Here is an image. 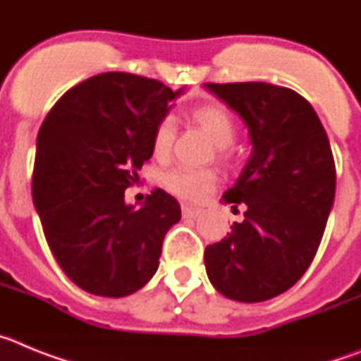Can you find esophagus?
Wrapping results in <instances>:
<instances>
[{"instance_id": "obj_1", "label": "esophagus", "mask_w": 361, "mask_h": 361, "mask_svg": "<svg viewBox=\"0 0 361 361\" xmlns=\"http://www.w3.org/2000/svg\"><path fill=\"white\" fill-rule=\"evenodd\" d=\"M202 213V209L193 208V206H183V216L184 219H197Z\"/></svg>"}]
</instances>
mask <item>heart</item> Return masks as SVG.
I'll list each match as a JSON object with an SVG mask.
<instances>
[{"mask_svg": "<svg viewBox=\"0 0 361 361\" xmlns=\"http://www.w3.org/2000/svg\"><path fill=\"white\" fill-rule=\"evenodd\" d=\"M191 121L200 126L208 133L209 139L219 146V155L226 159L228 148L235 137V123L229 116L228 110L219 104H202L190 111ZM175 137V124L171 117H164L159 121L153 128L152 135V149L157 159L168 157L171 149V142ZM161 183L166 190L180 197L184 200H202L213 190L216 183V173L212 168H186V166H177L171 170L164 171L161 177Z\"/></svg>", "mask_w": 361, "mask_h": 361, "instance_id": "1", "label": "heart"}]
</instances>
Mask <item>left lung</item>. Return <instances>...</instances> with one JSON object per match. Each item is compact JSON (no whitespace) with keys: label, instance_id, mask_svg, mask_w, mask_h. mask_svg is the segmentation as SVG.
Masks as SVG:
<instances>
[{"label":"left lung","instance_id":"1","mask_svg":"<svg viewBox=\"0 0 361 361\" xmlns=\"http://www.w3.org/2000/svg\"><path fill=\"white\" fill-rule=\"evenodd\" d=\"M237 111L253 146L224 202L244 220L204 251L213 288L237 302H264L293 288L317 255L334 202L329 139L309 101L269 82H206Z\"/></svg>","mask_w":361,"mask_h":361}]
</instances>
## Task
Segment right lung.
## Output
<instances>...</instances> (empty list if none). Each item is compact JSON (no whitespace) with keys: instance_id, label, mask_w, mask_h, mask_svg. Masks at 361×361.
<instances>
[{"instance_id":"1","label":"right lung","mask_w":361,"mask_h":361,"mask_svg":"<svg viewBox=\"0 0 361 361\" xmlns=\"http://www.w3.org/2000/svg\"><path fill=\"white\" fill-rule=\"evenodd\" d=\"M183 90L99 73L70 88L41 124L32 199L57 264L86 293L128 296L157 271L180 206L157 188L135 208L124 190L139 180L153 155V128Z\"/></svg>"}]
</instances>
